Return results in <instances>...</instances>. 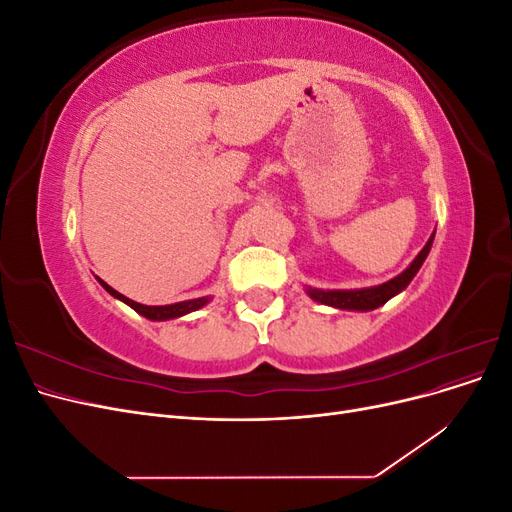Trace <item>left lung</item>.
Returning a JSON list of instances; mask_svg holds the SVG:
<instances>
[{
	"mask_svg": "<svg viewBox=\"0 0 512 512\" xmlns=\"http://www.w3.org/2000/svg\"><path fill=\"white\" fill-rule=\"evenodd\" d=\"M431 243H433V235L429 237V241L425 243L423 250L418 252V256L412 260V265L404 273H399L397 277H393V280L384 282L380 286L361 288V290L307 288V294L322 305H331V307H337V309H354V312H369V309H376V307L384 305L389 299H393L395 294H399L412 282V277L418 273V269H421V265L425 262L429 250H431Z\"/></svg>",
	"mask_w": 512,
	"mask_h": 512,
	"instance_id": "left-lung-1",
	"label": "left lung"
}]
</instances>
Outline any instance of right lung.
Listing matches in <instances>:
<instances>
[{
  "label": "right lung",
  "instance_id": "1",
  "mask_svg": "<svg viewBox=\"0 0 512 512\" xmlns=\"http://www.w3.org/2000/svg\"><path fill=\"white\" fill-rule=\"evenodd\" d=\"M98 282L102 284V288H104L108 294H113L115 299H119V301H123L126 305H130V307L134 309V312H138V314L149 318V320H170V318H179V316H185V314H190V312H196V309H200V307L207 305V303L211 301L209 297H200V299L181 301V303H173V305H143V303H136V301H132V299H128V297H123L121 292H117L115 288L108 286L104 280H100V277H98Z\"/></svg>",
  "mask_w": 512,
  "mask_h": 512
}]
</instances>
